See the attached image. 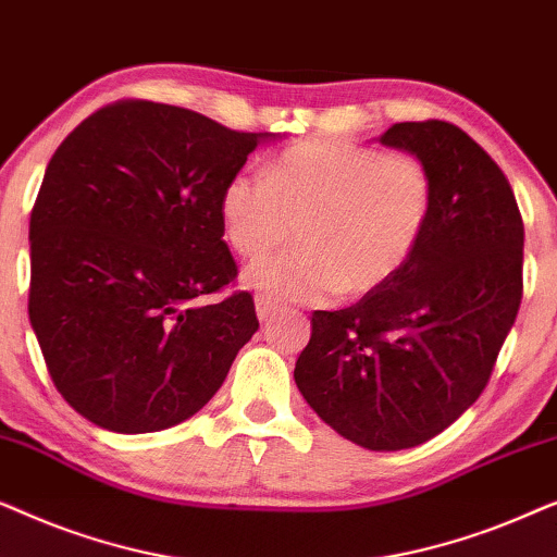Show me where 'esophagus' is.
Listing matches in <instances>:
<instances>
[{
    "label": "esophagus",
    "mask_w": 557,
    "mask_h": 557,
    "mask_svg": "<svg viewBox=\"0 0 557 557\" xmlns=\"http://www.w3.org/2000/svg\"><path fill=\"white\" fill-rule=\"evenodd\" d=\"M276 309H278V304L269 299V296H256V314L261 322H265V319H269Z\"/></svg>",
    "instance_id": "obj_1"
}]
</instances>
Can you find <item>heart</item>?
<instances>
[{"mask_svg":"<svg viewBox=\"0 0 557 557\" xmlns=\"http://www.w3.org/2000/svg\"><path fill=\"white\" fill-rule=\"evenodd\" d=\"M225 240L246 258L276 248L299 223V248L261 258L243 284L269 299L360 296L393 278L421 246L433 177L421 159L349 141H301L220 193Z\"/></svg>","mask_w":557,"mask_h":557,"instance_id":"b5f03b06","label":"heart"}]
</instances>
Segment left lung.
Masks as SVG:
<instances>
[{
  "label": "left lung",
  "mask_w": 557,
  "mask_h": 557,
  "mask_svg": "<svg viewBox=\"0 0 557 557\" xmlns=\"http://www.w3.org/2000/svg\"><path fill=\"white\" fill-rule=\"evenodd\" d=\"M377 141L429 166V231L383 286L311 314L294 380L342 438L400 451L438 436L490 383L522 301L524 225L507 177L459 126L406 121Z\"/></svg>",
  "instance_id": "1"
}]
</instances>
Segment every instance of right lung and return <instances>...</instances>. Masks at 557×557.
<instances>
[{
    "label": "right lung",
    "instance_id": "right-lung-1",
    "mask_svg": "<svg viewBox=\"0 0 557 557\" xmlns=\"http://www.w3.org/2000/svg\"><path fill=\"white\" fill-rule=\"evenodd\" d=\"M246 134L151 101L96 111L52 154L29 218V324L75 413L164 431L220 391L258 330L250 294L195 304L238 276L220 193Z\"/></svg>",
    "mask_w": 557,
    "mask_h": 557
}]
</instances>
